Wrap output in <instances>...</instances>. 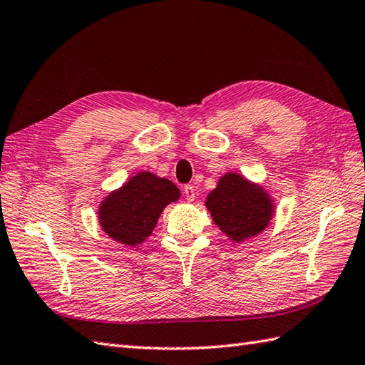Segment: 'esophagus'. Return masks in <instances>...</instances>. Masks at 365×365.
<instances>
[{
    "instance_id": "34e87169",
    "label": "esophagus",
    "mask_w": 365,
    "mask_h": 365,
    "mask_svg": "<svg viewBox=\"0 0 365 365\" xmlns=\"http://www.w3.org/2000/svg\"><path fill=\"white\" fill-rule=\"evenodd\" d=\"M183 194H185L186 200H188V202H192V200H194V197H196V190H194V186H191V185H186L185 188H183Z\"/></svg>"
}]
</instances>
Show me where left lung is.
I'll return each instance as SVG.
<instances>
[{
	"mask_svg": "<svg viewBox=\"0 0 365 365\" xmlns=\"http://www.w3.org/2000/svg\"><path fill=\"white\" fill-rule=\"evenodd\" d=\"M207 208L215 224L233 241H244L264 230L274 213L272 199L244 177L228 173L208 194Z\"/></svg>",
	"mask_w": 365,
	"mask_h": 365,
	"instance_id": "8db88e82",
	"label": "left lung"
}]
</instances>
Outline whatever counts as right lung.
<instances>
[{
  "instance_id": "right-lung-1",
  "label": "right lung",
  "mask_w": 365,
  "mask_h": 365,
  "mask_svg": "<svg viewBox=\"0 0 365 365\" xmlns=\"http://www.w3.org/2000/svg\"><path fill=\"white\" fill-rule=\"evenodd\" d=\"M179 196L173 182L140 173L101 203V227L115 241L137 245L154 230L163 208Z\"/></svg>"
}]
</instances>
